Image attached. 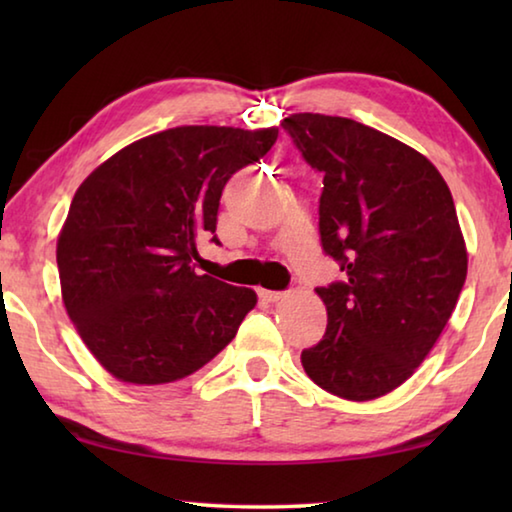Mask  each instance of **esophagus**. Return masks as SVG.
<instances>
[{"label": "esophagus", "mask_w": 512, "mask_h": 512, "mask_svg": "<svg viewBox=\"0 0 512 512\" xmlns=\"http://www.w3.org/2000/svg\"><path fill=\"white\" fill-rule=\"evenodd\" d=\"M284 293L282 291H266V289H259V298L266 300V302H277L282 300Z\"/></svg>", "instance_id": "esophagus-1"}]
</instances>
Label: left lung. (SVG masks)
I'll return each instance as SVG.
<instances>
[{
	"mask_svg": "<svg viewBox=\"0 0 512 512\" xmlns=\"http://www.w3.org/2000/svg\"><path fill=\"white\" fill-rule=\"evenodd\" d=\"M282 128L323 173L320 244L345 273L316 289L327 329L302 368L327 393L375 400L413 375L461 296L467 250L452 192L422 153L354 119L298 112Z\"/></svg>",
	"mask_w": 512,
	"mask_h": 512,
	"instance_id": "obj_1",
	"label": "left lung"
}]
</instances>
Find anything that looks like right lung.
<instances>
[{"label":"right lung","instance_id":"add662e5","mask_svg":"<svg viewBox=\"0 0 512 512\" xmlns=\"http://www.w3.org/2000/svg\"><path fill=\"white\" fill-rule=\"evenodd\" d=\"M277 128L178 126L128 144L76 189L56 262L69 318L112 377L171 384L212 361L257 305L253 289L198 275L223 187Z\"/></svg>","mask_w":512,"mask_h":512}]
</instances>
